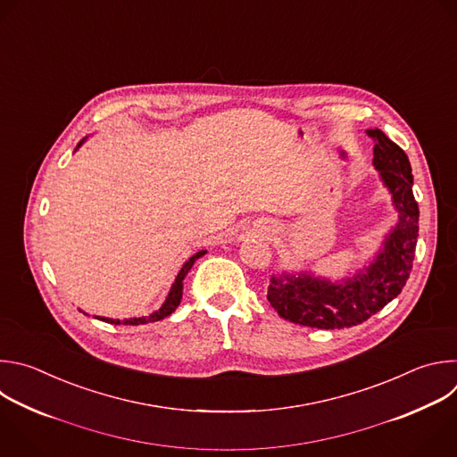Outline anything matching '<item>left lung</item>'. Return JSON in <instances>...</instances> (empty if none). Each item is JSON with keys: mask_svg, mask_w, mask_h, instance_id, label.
I'll return each instance as SVG.
<instances>
[{"mask_svg": "<svg viewBox=\"0 0 457 457\" xmlns=\"http://www.w3.org/2000/svg\"><path fill=\"white\" fill-rule=\"evenodd\" d=\"M375 140L373 165L398 211L396 227L386 236L373 262L340 283L310 273L271 278L266 299L285 320L294 324L340 329L368 320L405 287L414 261L420 209L412 195V169L405 151L382 129H368Z\"/></svg>", "mask_w": 457, "mask_h": 457, "instance_id": "8db88e82", "label": "left lung"}]
</instances>
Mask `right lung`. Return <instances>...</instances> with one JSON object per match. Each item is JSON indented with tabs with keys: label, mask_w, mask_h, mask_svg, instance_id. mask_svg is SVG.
<instances>
[{
	"label": "right lung",
	"mask_w": 457,
	"mask_h": 457,
	"mask_svg": "<svg viewBox=\"0 0 457 457\" xmlns=\"http://www.w3.org/2000/svg\"><path fill=\"white\" fill-rule=\"evenodd\" d=\"M84 140H80L79 142V145L82 144ZM77 145V147H79ZM204 253H207V250H202V252H198V253H195L184 266H181V270L178 271V276H176V279H174V283H172V287H170V292H169V295H167V299H165V303L162 304V308L160 310H156L154 313H151V315H147V317H133V319H124V320H119V319H106V317H97L99 320H104V322H110V324H124V326H138V324H149V322H156V320H162V319H165V317H169L176 308H178V304H179V301H181V292H184V279H186V276H187V271L193 268V264H195V261L198 259V257H202Z\"/></svg>",
	"instance_id": "right-lung-1"
}]
</instances>
